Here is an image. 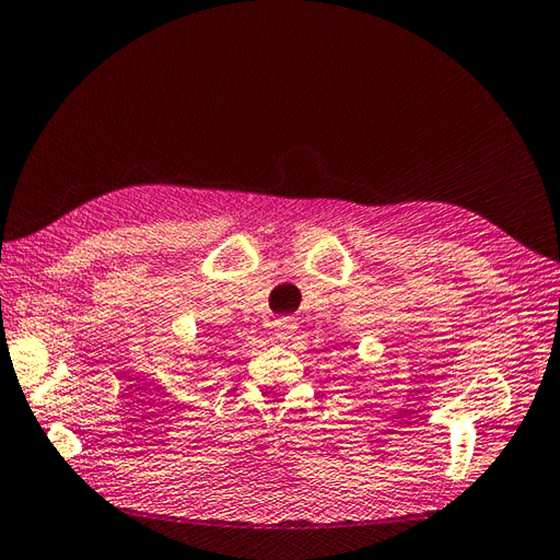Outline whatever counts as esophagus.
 <instances>
[{
    "instance_id": "esophagus-1",
    "label": "esophagus",
    "mask_w": 560,
    "mask_h": 560,
    "mask_svg": "<svg viewBox=\"0 0 560 560\" xmlns=\"http://www.w3.org/2000/svg\"><path fill=\"white\" fill-rule=\"evenodd\" d=\"M295 319L293 317H281V319H277L275 322V336L279 338V340H289V338H293L295 336Z\"/></svg>"
}]
</instances>
